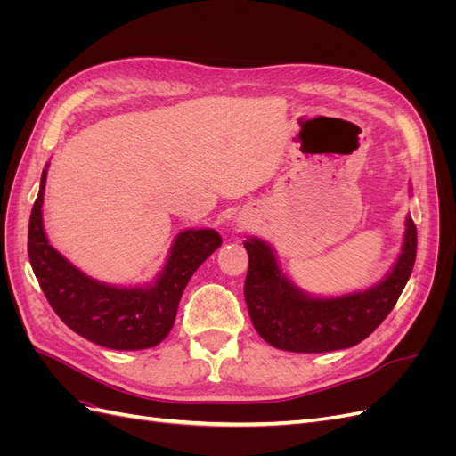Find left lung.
<instances>
[{"instance_id":"obj_1","label":"left lung","mask_w":456,"mask_h":456,"mask_svg":"<svg viewBox=\"0 0 456 456\" xmlns=\"http://www.w3.org/2000/svg\"><path fill=\"white\" fill-rule=\"evenodd\" d=\"M249 255L245 302L256 333L273 348L322 354L365 340L405 289L417 258V226L407 216L403 249L386 278L367 291L337 298H314L281 273L268 243L243 241Z\"/></svg>"}]
</instances>
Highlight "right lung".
<instances>
[{"label":"right lung","instance_id":"right-lung-1","mask_svg":"<svg viewBox=\"0 0 456 456\" xmlns=\"http://www.w3.org/2000/svg\"><path fill=\"white\" fill-rule=\"evenodd\" d=\"M47 165L28 224V256L51 308L74 333L112 350L158 346L173 329L178 302L194 272L223 243L215 230H184L176 236L167 265L146 287H112L87 278L53 249L41 205Z\"/></svg>","mask_w":456,"mask_h":456}]
</instances>
